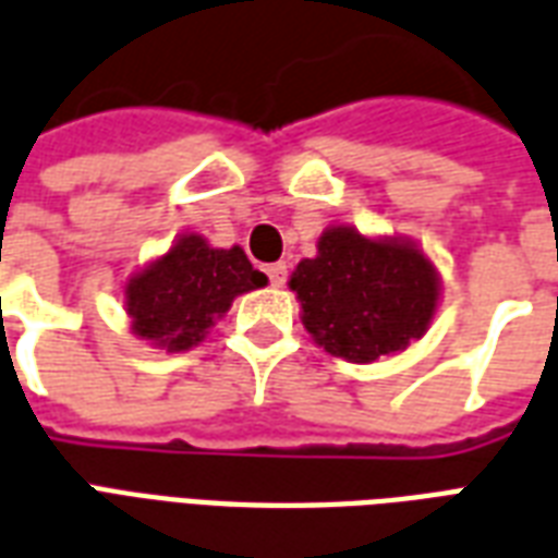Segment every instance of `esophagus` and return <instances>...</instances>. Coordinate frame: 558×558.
<instances>
[{
	"label": "esophagus",
	"mask_w": 558,
	"mask_h": 558,
	"mask_svg": "<svg viewBox=\"0 0 558 558\" xmlns=\"http://www.w3.org/2000/svg\"><path fill=\"white\" fill-rule=\"evenodd\" d=\"M267 276H270V282L274 284H284V279H288V264L284 262L267 264Z\"/></svg>",
	"instance_id": "obj_1"
}]
</instances>
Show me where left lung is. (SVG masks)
I'll return each instance as SVG.
<instances>
[{
	"label": "left lung",
	"instance_id": "8db88e82",
	"mask_svg": "<svg viewBox=\"0 0 558 558\" xmlns=\"http://www.w3.org/2000/svg\"><path fill=\"white\" fill-rule=\"evenodd\" d=\"M291 288L315 341L351 363L404 351L437 306V274L422 252L344 226L320 234L318 258L296 264Z\"/></svg>",
	"mask_w": 558,
	"mask_h": 558
}]
</instances>
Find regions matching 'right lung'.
<instances>
[{"label":"right lung","instance_id":"add662e5","mask_svg":"<svg viewBox=\"0 0 558 558\" xmlns=\"http://www.w3.org/2000/svg\"><path fill=\"white\" fill-rule=\"evenodd\" d=\"M264 282L267 276L240 246L214 250L198 234H186L128 284L133 332L166 351H186L205 339V329L229 312L234 296Z\"/></svg>","mask_w":558,"mask_h":558}]
</instances>
